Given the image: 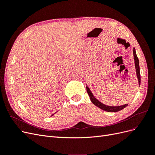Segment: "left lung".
<instances>
[{"label": "left lung", "mask_w": 155, "mask_h": 155, "mask_svg": "<svg viewBox=\"0 0 155 155\" xmlns=\"http://www.w3.org/2000/svg\"><path fill=\"white\" fill-rule=\"evenodd\" d=\"M133 55H134V63H135L136 71H137V78L138 79V83H139V85H140V67H139V60H138V58L137 55V53H136V50H135L134 48H133ZM86 88H87V93H88L89 97H90V99H91V101L96 106L100 108V109L102 110L107 111V112H118V111H120L121 110L124 109V108H125L128 105L127 104H125V105H121V106H117V107H110V106L105 105L104 104H101V103L97 99H96L88 87H87Z\"/></svg>", "instance_id": "8db88e82"}]
</instances>
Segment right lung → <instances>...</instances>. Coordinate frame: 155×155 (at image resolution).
Returning a JSON list of instances; mask_svg holds the SVG:
<instances>
[{
  "label": "right lung",
  "mask_w": 155,
  "mask_h": 155,
  "mask_svg": "<svg viewBox=\"0 0 155 155\" xmlns=\"http://www.w3.org/2000/svg\"><path fill=\"white\" fill-rule=\"evenodd\" d=\"M52 115H53V114H52ZM52 115H51V116H52Z\"/></svg>",
  "instance_id": "1"
}]
</instances>
